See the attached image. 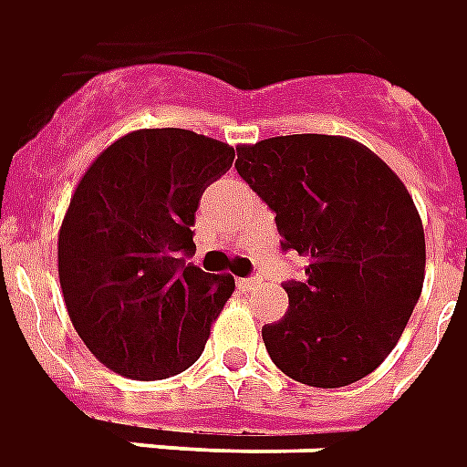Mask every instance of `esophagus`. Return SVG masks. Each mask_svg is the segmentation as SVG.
Returning a JSON list of instances; mask_svg holds the SVG:
<instances>
[{"label": "esophagus", "mask_w": 467, "mask_h": 467, "mask_svg": "<svg viewBox=\"0 0 467 467\" xmlns=\"http://www.w3.org/2000/svg\"><path fill=\"white\" fill-rule=\"evenodd\" d=\"M261 284L259 276H249V279H239V286H244V289H256Z\"/></svg>", "instance_id": "esophagus-1"}]
</instances>
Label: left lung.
<instances>
[{"instance_id": "1", "label": "left lung", "mask_w": 467, "mask_h": 467, "mask_svg": "<svg viewBox=\"0 0 467 467\" xmlns=\"http://www.w3.org/2000/svg\"><path fill=\"white\" fill-rule=\"evenodd\" d=\"M236 171L276 213L284 249L309 259L284 284L289 309L261 329L284 375L345 387L385 362L425 281V231L412 196L367 145L279 135L236 145Z\"/></svg>"}]
</instances>
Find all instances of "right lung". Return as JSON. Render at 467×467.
I'll return each instance as SVG.
<instances>
[{
  "instance_id": "obj_1",
  "label": "right lung",
  "mask_w": 467,
  "mask_h": 467,
  "mask_svg": "<svg viewBox=\"0 0 467 467\" xmlns=\"http://www.w3.org/2000/svg\"><path fill=\"white\" fill-rule=\"evenodd\" d=\"M234 155L193 130L143 128L108 145L80 178L59 226V286L69 322L112 372L165 379L203 352L236 284L186 264L191 226Z\"/></svg>"
}]
</instances>
